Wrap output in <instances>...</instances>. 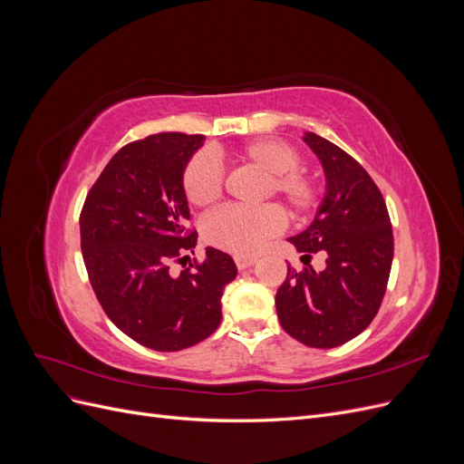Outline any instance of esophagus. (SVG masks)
Segmentation results:
<instances>
[{
    "mask_svg": "<svg viewBox=\"0 0 464 464\" xmlns=\"http://www.w3.org/2000/svg\"><path fill=\"white\" fill-rule=\"evenodd\" d=\"M256 261H257L256 256H236L237 269H247V266H251Z\"/></svg>",
    "mask_w": 464,
    "mask_h": 464,
    "instance_id": "34e87169",
    "label": "esophagus"
}]
</instances>
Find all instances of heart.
I'll return each mask as SVG.
<instances>
[{"label":"heart","instance_id":"heart-1","mask_svg":"<svg viewBox=\"0 0 464 464\" xmlns=\"http://www.w3.org/2000/svg\"><path fill=\"white\" fill-rule=\"evenodd\" d=\"M234 159L249 170L261 174L256 199L265 201L278 195L292 217H304L319 205V181L300 170V152L276 139L247 143ZM181 189L195 207H210L222 198L224 176L220 164L208 152H198L188 160L181 172ZM285 215L276 205L224 207L205 217L201 224L203 240L234 256H254L263 244L280 232Z\"/></svg>","mask_w":464,"mask_h":464}]
</instances>
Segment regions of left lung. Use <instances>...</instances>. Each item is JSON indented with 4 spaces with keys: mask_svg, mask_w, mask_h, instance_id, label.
<instances>
[{
    "mask_svg": "<svg viewBox=\"0 0 464 464\" xmlns=\"http://www.w3.org/2000/svg\"><path fill=\"white\" fill-rule=\"evenodd\" d=\"M304 141L327 176V195L312 227L290 237L302 254V271L290 269L276 292L283 329L312 348H334L366 329L383 302L392 265V228L382 191L341 147L315 133ZM319 253L326 269L309 265Z\"/></svg>",
    "mask_w": 464,
    "mask_h": 464,
    "instance_id": "obj_1",
    "label": "left lung"
}]
</instances>
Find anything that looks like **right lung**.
Listing matches in <instances>:
<instances>
[{
  "label": "right lung",
  "mask_w": 464,
  "mask_h": 464,
  "mask_svg": "<svg viewBox=\"0 0 464 464\" xmlns=\"http://www.w3.org/2000/svg\"><path fill=\"white\" fill-rule=\"evenodd\" d=\"M203 135L159 133L121 147L81 208V251L104 314L135 343L178 353L205 341L220 321L222 290L236 278L234 259L207 247L178 276L170 263L188 259L198 230L181 172Z\"/></svg>",
  "instance_id": "obj_1"
}]
</instances>
